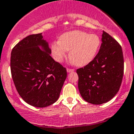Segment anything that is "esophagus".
Instances as JSON below:
<instances>
[{
  "label": "esophagus",
  "instance_id": "34e87169",
  "mask_svg": "<svg viewBox=\"0 0 134 134\" xmlns=\"http://www.w3.org/2000/svg\"><path fill=\"white\" fill-rule=\"evenodd\" d=\"M74 71V69H70V68H67V71L68 73L73 72Z\"/></svg>",
  "mask_w": 134,
  "mask_h": 134
}]
</instances>
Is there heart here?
<instances>
[{"instance_id":"1","label":"heart","mask_w":134,"mask_h":134,"mask_svg":"<svg viewBox=\"0 0 134 134\" xmlns=\"http://www.w3.org/2000/svg\"><path fill=\"white\" fill-rule=\"evenodd\" d=\"M100 43V39L96 34L71 31L62 34L59 41L52 42L51 50L56 61H63L67 51H69V57L71 63L78 67H84L95 58Z\"/></svg>"}]
</instances>
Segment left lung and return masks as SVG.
<instances>
[{
    "label": "left lung",
    "instance_id": "1",
    "mask_svg": "<svg viewBox=\"0 0 134 134\" xmlns=\"http://www.w3.org/2000/svg\"><path fill=\"white\" fill-rule=\"evenodd\" d=\"M78 90L85 100L93 105L108 102L116 96L124 74L122 47L103 31L98 53L90 64L76 70Z\"/></svg>",
    "mask_w": 134,
    "mask_h": 134
}]
</instances>
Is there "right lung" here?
I'll use <instances>...</instances> for the list:
<instances>
[{
    "mask_svg": "<svg viewBox=\"0 0 134 134\" xmlns=\"http://www.w3.org/2000/svg\"><path fill=\"white\" fill-rule=\"evenodd\" d=\"M42 34H31L16 44L11 53V73L16 90L26 103L45 107L59 98L67 70L50 54Z\"/></svg>",
    "mask_w": 134,
    "mask_h": 134,
    "instance_id": "add662e5",
    "label": "right lung"
}]
</instances>
